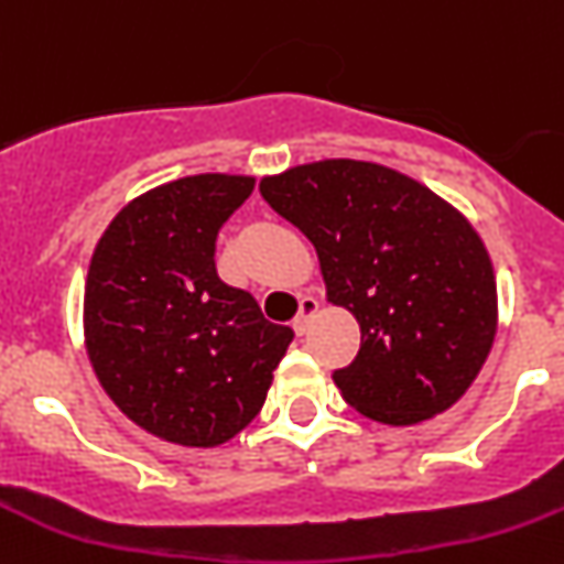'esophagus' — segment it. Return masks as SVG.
<instances>
[{
	"instance_id": "1",
	"label": "esophagus",
	"mask_w": 564,
	"mask_h": 564,
	"mask_svg": "<svg viewBox=\"0 0 564 564\" xmlns=\"http://www.w3.org/2000/svg\"><path fill=\"white\" fill-rule=\"evenodd\" d=\"M317 312H319V300L317 297H303V300H300V314H297V317H294V323H292L294 334H297V336L306 334L308 323H312L314 314H317Z\"/></svg>"
}]
</instances>
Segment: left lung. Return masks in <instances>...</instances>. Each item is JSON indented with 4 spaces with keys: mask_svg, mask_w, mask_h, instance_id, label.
<instances>
[{
    "mask_svg": "<svg viewBox=\"0 0 564 564\" xmlns=\"http://www.w3.org/2000/svg\"><path fill=\"white\" fill-rule=\"evenodd\" d=\"M312 241L325 297L361 347L334 383L356 412L417 425L470 389L498 330L496 270L459 208L372 161L325 158L258 183Z\"/></svg>",
    "mask_w": 564,
    "mask_h": 564,
    "instance_id": "8db88e82",
    "label": "left lung"
}]
</instances>
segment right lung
Instances as JSON below:
<instances>
[{"label": "right lung", "mask_w": 564, "mask_h": 564, "mask_svg": "<svg viewBox=\"0 0 564 564\" xmlns=\"http://www.w3.org/2000/svg\"><path fill=\"white\" fill-rule=\"evenodd\" d=\"M256 177L205 172L130 199L94 247L83 334L99 383L135 425L217 448L261 412L294 330L219 281L214 247Z\"/></svg>", "instance_id": "obj_1"}]
</instances>
